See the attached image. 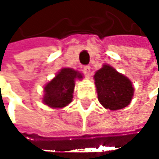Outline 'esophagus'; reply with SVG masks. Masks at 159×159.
Returning <instances> with one entry per match:
<instances>
[{"instance_id":"1","label":"esophagus","mask_w":159,"mask_h":159,"mask_svg":"<svg viewBox=\"0 0 159 159\" xmlns=\"http://www.w3.org/2000/svg\"><path fill=\"white\" fill-rule=\"evenodd\" d=\"M84 73L86 75V76H89V75H90V74H91L90 66H84Z\"/></svg>"}]
</instances>
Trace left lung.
Instances as JSON below:
<instances>
[{"instance_id": "obj_1", "label": "left lung", "mask_w": 159, "mask_h": 159, "mask_svg": "<svg viewBox=\"0 0 159 159\" xmlns=\"http://www.w3.org/2000/svg\"><path fill=\"white\" fill-rule=\"evenodd\" d=\"M99 103L107 110L117 111L127 107L134 97L132 81L109 64L98 70L94 75Z\"/></svg>"}]
</instances>
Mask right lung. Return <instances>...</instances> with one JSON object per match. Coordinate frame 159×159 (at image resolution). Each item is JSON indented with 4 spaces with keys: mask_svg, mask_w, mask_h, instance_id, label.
<instances>
[{
    "mask_svg": "<svg viewBox=\"0 0 159 159\" xmlns=\"http://www.w3.org/2000/svg\"><path fill=\"white\" fill-rule=\"evenodd\" d=\"M76 79H83V74L72 68H61L44 85L43 104L51 109H62L68 106L73 101Z\"/></svg>",
    "mask_w": 159,
    "mask_h": 159,
    "instance_id": "right-lung-1",
    "label": "right lung"
}]
</instances>
